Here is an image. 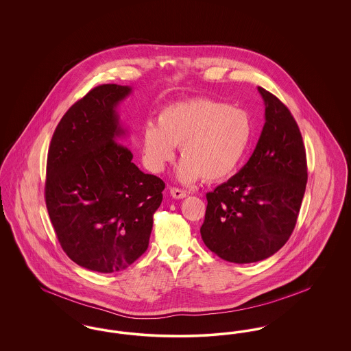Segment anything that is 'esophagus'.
I'll return each mask as SVG.
<instances>
[{
  "label": "esophagus",
  "mask_w": 351,
  "mask_h": 351,
  "mask_svg": "<svg viewBox=\"0 0 351 351\" xmlns=\"http://www.w3.org/2000/svg\"><path fill=\"white\" fill-rule=\"evenodd\" d=\"M169 193L173 199H184L186 196V192L180 189V188H176V186H171L169 188Z\"/></svg>",
  "instance_id": "1"
}]
</instances>
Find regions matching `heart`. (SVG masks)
Segmentation results:
<instances>
[{"label":"heart","mask_w":351,"mask_h":351,"mask_svg":"<svg viewBox=\"0 0 351 351\" xmlns=\"http://www.w3.org/2000/svg\"><path fill=\"white\" fill-rule=\"evenodd\" d=\"M250 117L241 109L210 99L176 102L163 109L158 125L147 123L142 132V149L147 167L162 172L180 145L183 159L176 178L191 183L202 176L217 182L230 176L250 143Z\"/></svg>","instance_id":"b5f03b06"}]
</instances>
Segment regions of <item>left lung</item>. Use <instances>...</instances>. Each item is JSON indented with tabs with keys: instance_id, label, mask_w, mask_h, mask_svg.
<instances>
[{
	"instance_id": "8db88e82",
	"label": "left lung",
	"mask_w": 351,
	"mask_h": 351,
	"mask_svg": "<svg viewBox=\"0 0 351 351\" xmlns=\"http://www.w3.org/2000/svg\"><path fill=\"white\" fill-rule=\"evenodd\" d=\"M265 126L249 162L206 193L205 246L232 263H254L280 250L295 229L308 180L299 126L276 96L258 86Z\"/></svg>"
}]
</instances>
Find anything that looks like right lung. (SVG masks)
<instances>
[{"label": "right lung", "mask_w": 351, "mask_h": 351, "mask_svg": "<svg viewBox=\"0 0 351 351\" xmlns=\"http://www.w3.org/2000/svg\"><path fill=\"white\" fill-rule=\"evenodd\" d=\"M128 85L104 84L60 119L47 156L46 205L62 249L76 265L110 274L149 247L152 217L166 184L142 172L119 143L118 105Z\"/></svg>", "instance_id": "add662e5"}]
</instances>
